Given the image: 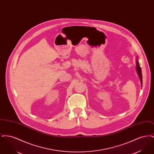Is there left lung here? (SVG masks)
Here are the masks:
<instances>
[{
  "label": "left lung",
  "instance_id": "left-lung-1",
  "mask_svg": "<svg viewBox=\"0 0 154 154\" xmlns=\"http://www.w3.org/2000/svg\"><path fill=\"white\" fill-rule=\"evenodd\" d=\"M136 71H137V74L139 77L140 80L141 81V87H142V84H143V80H142V73H141V67L140 66L139 62L138 61V57L137 56V58H136Z\"/></svg>",
  "mask_w": 154,
  "mask_h": 154
}]
</instances>
